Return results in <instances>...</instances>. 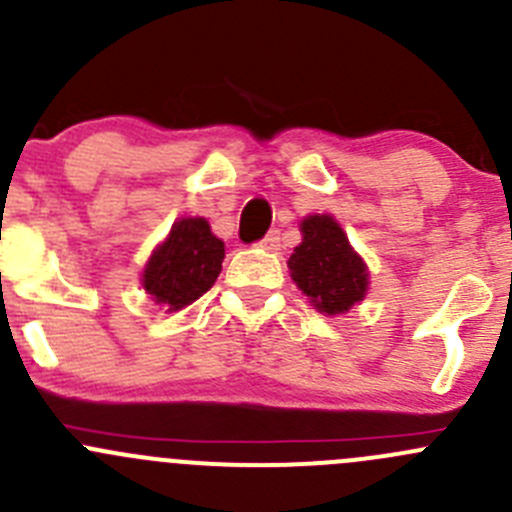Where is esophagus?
<instances>
[{
	"label": "esophagus",
	"instance_id": "1",
	"mask_svg": "<svg viewBox=\"0 0 512 512\" xmlns=\"http://www.w3.org/2000/svg\"><path fill=\"white\" fill-rule=\"evenodd\" d=\"M260 247H262V250H267V252L280 250V232H277V230L267 232L265 240H260Z\"/></svg>",
	"mask_w": 512,
	"mask_h": 512
}]
</instances>
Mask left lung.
Listing matches in <instances>:
<instances>
[{
  "label": "left lung",
  "instance_id": "left-lung-1",
  "mask_svg": "<svg viewBox=\"0 0 512 512\" xmlns=\"http://www.w3.org/2000/svg\"><path fill=\"white\" fill-rule=\"evenodd\" d=\"M302 242L292 250L290 277L322 315H345L370 290L365 260L332 215H307L300 222Z\"/></svg>",
  "mask_w": 512,
  "mask_h": 512
}]
</instances>
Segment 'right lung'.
I'll use <instances>...</instances> for the list:
<instances>
[{
  "instance_id": "add662e5",
  "label": "right lung",
  "mask_w": 512,
  "mask_h": 512,
  "mask_svg": "<svg viewBox=\"0 0 512 512\" xmlns=\"http://www.w3.org/2000/svg\"><path fill=\"white\" fill-rule=\"evenodd\" d=\"M225 242L210 230L205 217H180L170 235L152 250L142 287L155 305L167 312L200 300L222 272Z\"/></svg>"
}]
</instances>
